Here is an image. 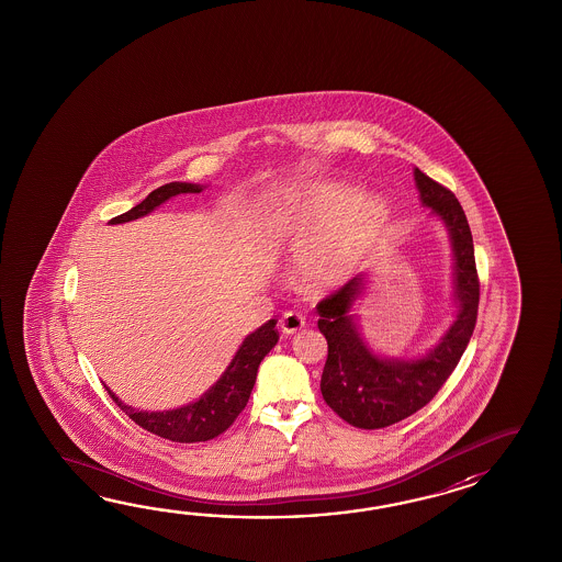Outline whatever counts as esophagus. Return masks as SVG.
<instances>
[{"label":"esophagus","mask_w":562,"mask_h":562,"mask_svg":"<svg viewBox=\"0 0 562 562\" xmlns=\"http://www.w3.org/2000/svg\"><path fill=\"white\" fill-rule=\"evenodd\" d=\"M279 327L285 335L297 334L299 329L305 327V317L295 311H286L285 315L279 319Z\"/></svg>","instance_id":"obj_1"}]
</instances>
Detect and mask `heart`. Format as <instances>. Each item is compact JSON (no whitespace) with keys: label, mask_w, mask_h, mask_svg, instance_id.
Instances as JSON below:
<instances>
[{"label":"heart","mask_w":562,"mask_h":562,"mask_svg":"<svg viewBox=\"0 0 562 562\" xmlns=\"http://www.w3.org/2000/svg\"><path fill=\"white\" fill-rule=\"evenodd\" d=\"M347 198L346 187H319L295 221L299 239L318 233L299 255V273L311 285L334 286L346 281L385 221L382 199L361 194L348 202Z\"/></svg>","instance_id":"heart-1"}]
</instances>
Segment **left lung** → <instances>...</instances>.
Wrapping results in <instances>:
<instances>
[{"instance_id": "left-lung-1", "label": "left lung", "mask_w": 562, "mask_h": 562, "mask_svg": "<svg viewBox=\"0 0 562 562\" xmlns=\"http://www.w3.org/2000/svg\"><path fill=\"white\" fill-rule=\"evenodd\" d=\"M422 203L442 216L452 237L456 261L458 317L442 344L416 361H387L363 346L349 315L361 291V277H353L317 303V327L327 339L322 394L327 406L347 424L361 430H380L397 424L426 406L440 392L462 358L476 327L480 279L474 243L464 209L454 192L414 170Z\"/></svg>"}]
</instances>
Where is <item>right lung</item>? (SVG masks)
I'll list each match as a JSON object with an SVG mask.
<instances>
[{
    "label": "right lung",
    "instance_id": "right-lung-1",
    "mask_svg": "<svg viewBox=\"0 0 562 562\" xmlns=\"http://www.w3.org/2000/svg\"><path fill=\"white\" fill-rule=\"evenodd\" d=\"M199 184L189 182H168L165 187L150 192L143 203L136 204L131 211L114 216L110 223H128L138 216L148 215L158 204L165 203L177 194L187 192H201ZM276 319L261 325L255 334L249 335L237 356L231 361L227 371L221 380L206 392V394L192 402L189 406L170 409V412H138L131 406H124L116 395L108 390L114 404L138 424L143 430L150 431L170 442L192 443L206 442L227 431L240 412L247 406L252 385L257 380V370L261 359L276 347L279 334L276 329Z\"/></svg>",
    "mask_w": 562,
    "mask_h": 562
}]
</instances>
